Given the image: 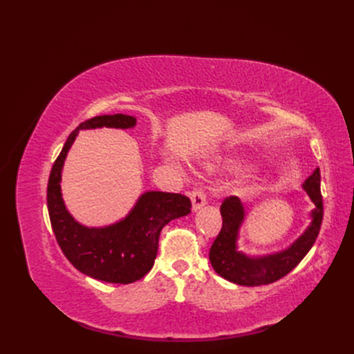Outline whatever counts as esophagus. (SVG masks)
<instances>
[{
  "label": "esophagus",
  "instance_id": "1",
  "mask_svg": "<svg viewBox=\"0 0 354 354\" xmlns=\"http://www.w3.org/2000/svg\"><path fill=\"white\" fill-rule=\"evenodd\" d=\"M190 199H192V209L194 211H198L199 208H202L207 203V196H205V194H203V190L201 187L192 192Z\"/></svg>",
  "mask_w": 354,
  "mask_h": 354
}]
</instances>
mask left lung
<instances>
[{
    "instance_id": "obj_1",
    "label": "left lung",
    "mask_w": 354,
    "mask_h": 354,
    "mask_svg": "<svg viewBox=\"0 0 354 354\" xmlns=\"http://www.w3.org/2000/svg\"><path fill=\"white\" fill-rule=\"evenodd\" d=\"M303 189L315 203L310 212L312 223L291 246L279 252L266 255H246L238 250V238L245 220V208L238 196L223 201L220 212L223 227L209 250L212 269L224 279L242 286H260L273 283L286 276L312 250L324 218V201L320 194V171L316 168Z\"/></svg>"
}]
</instances>
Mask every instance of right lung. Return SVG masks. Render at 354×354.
I'll list each match as a JSON object with an SVG mask.
<instances>
[{"label": "right lung", "mask_w": 354, "mask_h": 354, "mask_svg": "<svg viewBox=\"0 0 354 354\" xmlns=\"http://www.w3.org/2000/svg\"><path fill=\"white\" fill-rule=\"evenodd\" d=\"M130 115H102L80 124L68 137L47 186V207L53 232L66 259L75 269L109 283H133L153 267L159 234L171 220L190 212V199L180 194L145 192L133 209L111 226L87 227L75 220L62 198V169L80 130L93 128H133Z\"/></svg>", "instance_id": "1"}]
</instances>
